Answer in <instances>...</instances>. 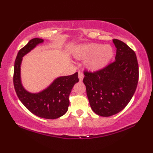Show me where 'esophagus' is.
Instances as JSON below:
<instances>
[{
    "label": "esophagus",
    "mask_w": 153,
    "mask_h": 153,
    "mask_svg": "<svg viewBox=\"0 0 153 153\" xmlns=\"http://www.w3.org/2000/svg\"><path fill=\"white\" fill-rule=\"evenodd\" d=\"M78 78H79V80H80V81H82V80H83L84 75H83V73H82L81 71H79L78 72Z\"/></svg>",
    "instance_id": "obj_1"
}]
</instances>
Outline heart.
<instances>
[{
  "instance_id": "b5f03b06",
  "label": "heart",
  "mask_w": 153,
  "mask_h": 153,
  "mask_svg": "<svg viewBox=\"0 0 153 153\" xmlns=\"http://www.w3.org/2000/svg\"><path fill=\"white\" fill-rule=\"evenodd\" d=\"M76 58L86 60L85 65L92 71L104 68L114 56L113 48L110 45L100 43H88L79 45L74 53Z\"/></svg>"
}]
</instances>
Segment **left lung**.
<instances>
[{
	"mask_svg": "<svg viewBox=\"0 0 153 153\" xmlns=\"http://www.w3.org/2000/svg\"><path fill=\"white\" fill-rule=\"evenodd\" d=\"M115 60L95 72L84 71L83 82L93 112L102 117L118 113L135 93L139 78L137 57L133 50L117 39Z\"/></svg>",
	"mask_w": 153,
	"mask_h": 153,
	"instance_id": "obj_1",
	"label": "left lung"
}]
</instances>
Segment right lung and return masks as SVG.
Here are the masks:
<instances>
[{
    "instance_id": "1",
    "label": "right lung",
    "mask_w": 153,
    "mask_h": 153,
    "mask_svg": "<svg viewBox=\"0 0 153 153\" xmlns=\"http://www.w3.org/2000/svg\"><path fill=\"white\" fill-rule=\"evenodd\" d=\"M43 42L33 38L18 53L14 65L13 85L19 100L29 111L45 119H56L65 115L70 105L69 95L74 85L79 81L78 73L56 78L46 89L38 93H30L24 89L21 80V65L23 57Z\"/></svg>"
}]
</instances>
